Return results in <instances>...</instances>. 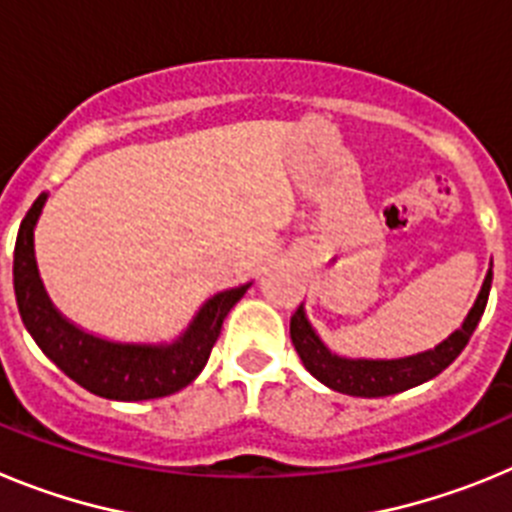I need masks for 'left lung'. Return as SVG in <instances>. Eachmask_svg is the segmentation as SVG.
<instances>
[{
	"label": "left lung",
	"mask_w": 512,
	"mask_h": 512,
	"mask_svg": "<svg viewBox=\"0 0 512 512\" xmlns=\"http://www.w3.org/2000/svg\"><path fill=\"white\" fill-rule=\"evenodd\" d=\"M490 284L492 269L487 271L485 284H482L477 295V302L469 310L467 320L461 323V328L454 330L446 341L438 343L431 351L405 356V359H346V356L333 354L320 341L318 333L312 330L302 305L297 307V312L289 320V336H292L295 351L300 354L307 372L318 379V382H323L325 387H330V390L351 397L397 395V392H405L410 387H418V384L438 377L464 351V346L472 338L474 328H477L479 318H482V312L487 307Z\"/></svg>",
	"instance_id": "8db88e82"
}]
</instances>
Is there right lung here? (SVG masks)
<instances>
[{
    "mask_svg": "<svg viewBox=\"0 0 512 512\" xmlns=\"http://www.w3.org/2000/svg\"><path fill=\"white\" fill-rule=\"evenodd\" d=\"M45 200L48 194H40L27 210L17 233L15 266H12L22 323L30 330L40 351L66 377L74 379L92 395L107 400H156L192 384L210 359L223 320L251 284L225 289L220 295L210 297L174 343L151 346V343L104 341L69 323L45 295L33 248V230Z\"/></svg>",
    "mask_w": 512,
    "mask_h": 512,
    "instance_id": "add662e5",
    "label": "right lung"
}]
</instances>
